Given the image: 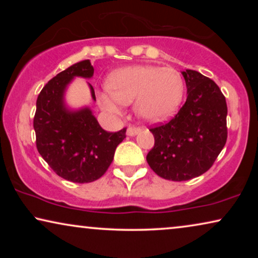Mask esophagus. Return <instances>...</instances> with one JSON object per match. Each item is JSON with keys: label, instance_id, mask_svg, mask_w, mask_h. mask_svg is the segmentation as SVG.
<instances>
[{"label": "esophagus", "instance_id": "esophagus-1", "mask_svg": "<svg viewBox=\"0 0 258 258\" xmlns=\"http://www.w3.org/2000/svg\"><path fill=\"white\" fill-rule=\"evenodd\" d=\"M140 132H141L140 128H136V126H129V128L126 129V135H128V136H135Z\"/></svg>", "mask_w": 258, "mask_h": 258}]
</instances>
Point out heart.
I'll return each instance as SVG.
<instances>
[{
  "mask_svg": "<svg viewBox=\"0 0 258 258\" xmlns=\"http://www.w3.org/2000/svg\"><path fill=\"white\" fill-rule=\"evenodd\" d=\"M108 89L98 94V103L104 110L121 114L123 104L136 100L139 116L150 122H161L177 110L184 84L179 73L172 68L135 66L110 74Z\"/></svg>",
  "mask_w": 258,
  "mask_h": 258,
  "instance_id": "heart-1",
  "label": "heart"
}]
</instances>
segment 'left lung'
Listing matches in <instances>:
<instances>
[{
    "label": "left lung",
    "instance_id": "obj_1",
    "mask_svg": "<svg viewBox=\"0 0 258 258\" xmlns=\"http://www.w3.org/2000/svg\"><path fill=\"white\" fill-rule=\"evenodd\" d=\"M186 101L168 123L150 129V168L164 179L188 181L209 170L228 137L227 102L216 83L196 70L182 72Z\"/></svg>",
    "mask_w": 258,
    "mask_h": 258
}]
</instances>
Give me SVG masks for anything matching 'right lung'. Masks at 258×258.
Returning a JSON list of instances; mask_svg holds the SVG:
<instances>
[{
	"instance_id": "add662e5",
	"label": "right lung",
	"mask_w": 258,
	"mask_h": 258,
	"mask_svg": "<svg viewBox=\"0 0 258 258\" xmlns=\"http://www.w3.org/2000/svg\"><path fill=\"white\" fill-rule=\"evenodd\" d=\"M93 75L89 59L77 62L52 77L36 101L34 129L38 153L56 174L74 183L94 182L103 176L116 148L125 139V128L105 132L88 107L67 108L64 93L74 77L91 79ZM88 84L96 101L94 88Z\"/></svg>"
}]
</instances>
